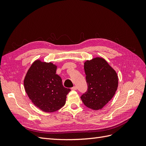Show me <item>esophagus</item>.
<instances>
[{
	"label": "esophagus",
	"mask_w": 146,
	"mask_h": 146,
	"mask_svg": "<svg viewBox=\"0 0 146 146\" xmlns=\"http://www.w3.org/2000/svg\"><path fill=\"white\" fill-rule=\"evenodd\" d=\"M72 90H77V87L75 86H74V87L72 88Z\"/></svg>",
	"instance_id": "obj_1"
}]
</instances>
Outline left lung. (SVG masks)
<instances>
[{"label":"left lung","instance_id":"8db88e82","mask_svg":"<svg viewBox=\"0 0 146 146\" xmlns=\"http://www.w3.org/2000/svg\"><path fill=\"white\" fill-rule=\"evenodd\" d=\"M88 90L81 96L86 107L91 110L102 109L115 94L118 76L104 58L95 57L84 63Z\"/></svg>","mask_w":146,"mask_h":146}]
</instances>
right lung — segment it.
I'll use <instances>...</instances> for the list:
<instances>
[{
  "label": "right lung",
  "mask_w": 146,
  "mask_h": 146,
  "mask_svg": "<svg viewBox=\"0 0 146 146\" xmlns=\"http://www.w3.org/2000/svg\"><path fill=\"white\" fill-rule=\"evenodd\" d=\"M57 66L51 62L35 60L26 74L24 85L32 103L44 112L52 113L66 104L70 90L66 88L56 74Z\"/></svg>",
  "instance_id": "right-lung-1"
}]
</instances>
